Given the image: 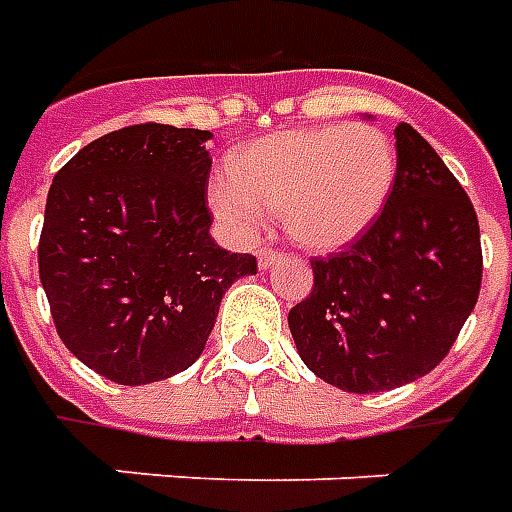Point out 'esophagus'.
Instances as JSON below:
<instances>
[{
  "label": "esophagus",
  "instance_id": "esophagus-1",
  "mask_svg": "<svg viewBox=\"0 0 512 512\" xmlns=\"http://www.w3.org/2000/svg\"><path fill=\"white\" fill-rule=\"evenodd\" d=\"M281 259H284V253H281V250H275V248L259 250V267H262V270H270V267H273L275 262H281Z\"/></svg>",
  "mask_w": 512,
  "mask_h": 512
}]
</instances>
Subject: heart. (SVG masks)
Listing matches in <instances>:
<instances>
[{
	"mask_svg": "<svg viewBox=\"0 0 512 512\" xmlns=\"http://www.w3.org/2000/svg\"><path fill=\"white\" fill-rule=\"evenodd\" d=\"M397 176L394 146L369 123H325L264 137L237 151L209 201L220 220L253 237L284 215L289 237L314 250L339 248L364 231Z\"/></svg>",
	"mask_w": 512,
	"mask_h": 512,
	"instance_id": "obj_1",
	"label": "heart"
}]
</instances>
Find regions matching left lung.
<instances>
[{
	"mask_svg": "<svg viewBox=\"0 0 512 512\" xmlns=\"http://www.w3.org/2000/svg\"><path fill=\"white\" fill-rule=\"evenodd\" d=\"M397 176L364 234L311 259L314 286L289 311L303 364L336 389L372 394L436 369L482 284L469 195L411 123L394 129Z\"/></svg>",
	"mask_w": 512,
	"mask_h": 512,
	"instance_id": "left-lung-1",
	"label": "left lung"
}]
</instances>
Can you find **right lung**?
<instances>
[{
    "label": "right lung",
    "instance_id": "obj_1",
    "mask_svg": "<svg viewBox=\"0 0 512 512\" xmlns=\"http://www.w3.org/2000/svg\"><path fill=\"white\" fill-rule=\"evenodd\" d=\"M212 132L134 123L57 170L38 270L57 336L121 386L184 372L204 353L220 300L256 256L209 237Z\"/></svg>",
    "mask_w": 512,
    "mask_h": 512
}]
</instances>
